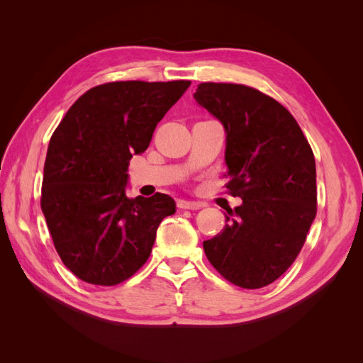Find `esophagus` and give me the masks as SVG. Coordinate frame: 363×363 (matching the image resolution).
Segmentation results:
<instances>
[{
  "label": "esophagus",
  "mask_w": 363,
  "mask_h": 363,
  "mask_svg": "<svg viewBox=\"0 0 363 363\" xmlns=\"http://www.w3.org/2000/svg\"><path fill=\"white\" fill-rule=\"evenodd\" d=\"M179 208H189V211H199V208L204 207L203 203L200 201H186V200H179L177 201Z\"/></svg>",
  "instance_id": "esophagus-1"
}]
</instances>
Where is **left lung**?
Masks as SVG:
<instances>
[{
  "mask_svg": "<svg viewBox=\"0 0 363 363\" xmlns=\"http://www.w3.org/2000/svg\"><path fill=\"white\" fill-rule=\"evenodd\" d=\"M194 96L225 128L227 194L244 200L204 252L236 286H268L292 265L315 219L313 151L288 108L255 87L206 82Z\"/></svg>",
  "mask_w": 363,
  "mask_h": 363,
  "instance_id": "8db88e82",
  "label": "left lung"
}]
</instances>
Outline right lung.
I'll return each instance as SVG.
<instances>
[{
    "mask_svg": "<svg viewBox=\"0 0 363 363\" xmlns=\"http://www.w3.org/2000/svg\"><path fill=\"white\" fill-rule=\"evenodd\" d=\"M191 84L111 82L84 92L50 139L40 207L54 248L80 280L115 286L148 260L169 195H125L127 168Z\"/></svg>",
    "mask_w": 363,
    "mask_h": 363,
    "instance_id": "right-lung-1",
    "label": "right lung"
}]
</instances>
